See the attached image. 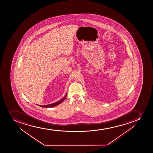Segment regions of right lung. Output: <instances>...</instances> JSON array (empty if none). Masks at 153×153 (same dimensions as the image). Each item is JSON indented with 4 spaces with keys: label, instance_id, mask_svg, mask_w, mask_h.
I'll list each match as a JSON object with an SVG mask.
<instances>
[{
    "label": "right lung",
    "instance_id": "right-lung-1",
    "mask_svg": "<svg viewBox=\"0 0 153 153\" xmlns=\"http://www.w3.org/2000/svg\"><path fill=\"white\" fill-rule=\"evenodd\" d=\"M67 94L66 93V94L65 95V96H64V98H62L61 100H59V101L57 102L53 103V104L46 105H38V106H40V107H41L43 108L54 107H55V106H57V105H58L60 104H61V103H62V102L64 100H65V98H66V97H67Z\"/></svg>",
    "mask_w": 153,
    "mask_h": 153
}]
</instances>
